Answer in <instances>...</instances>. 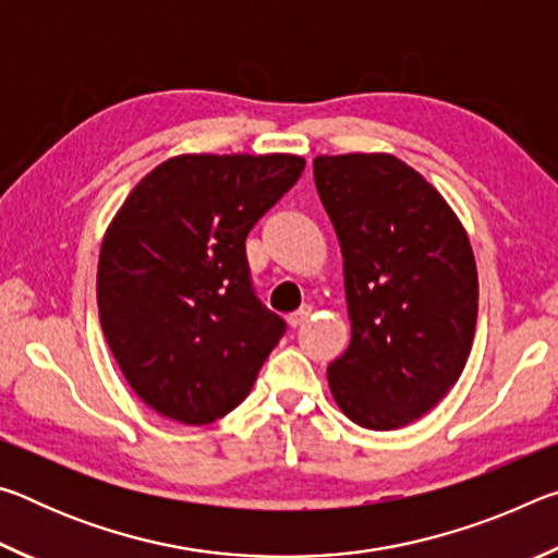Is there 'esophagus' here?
<instances>
[{
	"mask_svg": "<svg viewBox=\"0 0 558 558\" xmlns=\"http://www.w3.org/2000/svg\"><path fill=\"white\" fill-rule=\"evenodd\" d=\"M310 315H313V307L310 305H302L298 313H292V315H288V325L295 329V327H300V325H305L307 319H310Z\"/></svg>",
	"mask_w": 558,
	"mask_h": 558,
	"instance_id": "esophagus-1",
	"label": "esophagus"
}]
</instances>
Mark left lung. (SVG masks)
<instances>
[{
  "label": "left lung",
  "instance_id": "left-lung-1",
  "mask_svg": "<svg viewBox=\"0 0 558 558\" xmlns=\"http://www.w3.org/2000/svg\"><path fill=\"white\" fill-rule=\"evenodd\" d=\"M344 258L352 342L327 366L356 426L396 430L428 413L465 369L477 268L446 199L393 155L315 159Z\"/></svg>",
  "mask_w": 558,
  "mask_h": 558
}]
</instances>
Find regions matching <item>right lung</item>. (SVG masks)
I'll return each mask as SVG.
<instances>
[{
  "label": "right lung",
  "instance_id": "add662e5",
  "mask_svg": "<svg viewBox=\"0 0 558 558\" xmlns=\"http://www.w3.org/2000/svg\"><path fill=\"white\" fill-rule=\"evenodd\" d=\"M295 155H182L155 167L100 245L110 352L159 415L204 426L233 411L286 335L253 290L245 239L298 182Z\"/></svg>",
  "mask_w": 558,
  "mask_h": 558
}]
</instances>
